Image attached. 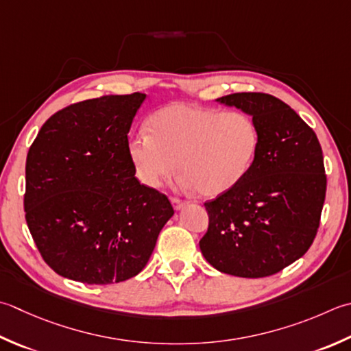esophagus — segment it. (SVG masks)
<instances>
[{"mask_svg": "<svg viewBox=\"0 0 351 351\" xmlns=\"http://www.w3.org/2000/svg\"><path fill=\"white\" fill-rule=\"evenodd\" d=\"M185 201H182V199H180V197H171V205H173V208L175 210H181L182 207H185Z\"/></svg>", "mask_w": 351, "mask_h": 351, "instance_id": "1", "label": "esophagus"}]
</instances>
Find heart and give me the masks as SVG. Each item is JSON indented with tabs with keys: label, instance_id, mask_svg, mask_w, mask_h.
<instances>
[{
	"label": "heart",
	"instance_id": "1",
	"mask_svg": "<svg viewBox=\"0 0 351 351\" xmlns=\"http://www.w3.org/2000/svg\"><path fill=\"white\" fill-rule=\"evenodd\" d=\"M149 132L134 134L128 152L146 187L181 171L185 189L213 197L243 180L258 149V129L248 114L173 103L149 120ZM178 166H176V162Z\"/></svg>",
	"mask_w": 351,
	"mask_h": 351
}]
</instances>
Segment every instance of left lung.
<instances>
[{"label": "left lung", "mask_w": 351, "mask_h": 351, "mask_svg": "<svg viewBox=\"0 0 351 351\" xmlns=\"http://www.w3.org/2000/svg\"><path fill=\"white\" fill-rule=\"evenodd\" d=\"M217 101L251 115L260 140L243 180L204 204L210 222L199 246L223 274L272 276L303 257L317 236L327 187L319 141L274 95L236 93Z\"/></svg>", "instance_id": "left-lung-1"}]
</instances>
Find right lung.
<instances>
[{"mask_svg":"<svg viewBox=\"0 0 351 351\" xmlns=\"http://www.w3.org/2000/svg\"><path fill=\"white\" fill-rule=\"evenodd\" d=\"M146 94L103 95L48 119L25 162V221L45 263L86 285L120 283L147 265L173 216L135 178L128 134Z\"/></svg>","mask_w":351,"mask_h":351,"instance_id":"right-lung-1","label":"right lung"}]
</instances>
